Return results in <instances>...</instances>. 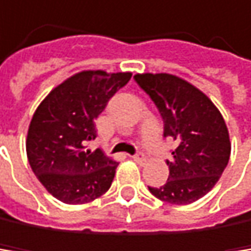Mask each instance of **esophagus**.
<instances>
[{"mask_svg": "<svg viewBox=\"0 0 251 251\" xmlns=\"http://www.w3.org/2000/svg\"><path fill=\"white\" fill-rule=\"evenodd\" d=\"M132 159H134L137 164H140V166H143V164L146 162V155L140 152V153H135V155L132 156Z\"/></svg>", "mask_w": 251, "mask_h": 251, "instance_id": "obj_1", "label": "esophagus"}]
</instances>
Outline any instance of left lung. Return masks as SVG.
<instances>
[{"mask_svg": "<svg viewBox=\"0 0 251 251\" xmlns=\"http://www.w3.org/2000/svg\"><path fill=\"white\" fill-rule=\"evenodd\" d=\"M134 79L156 105L164 137L177 143L172 159H167V182L149 187V191L167 203H193L211 191L229 162L230 141L225 119L206 95L175 75L143 74Z\"/></svg>", "mask_w": 251, "mask_h": 251, "instance_id": "1", "label": "left lung"}]
</instances>
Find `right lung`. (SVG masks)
Listing matches in <instances>:
<instances>
[{
    "instance_id": "1",
    "label": "right lung",
    "mask_w": 251,
    "mask_h": 251,
    "mask_svg": "<svg viewBox=\"0 0 251 251\" xmlns=\"http://www.w3.org/2000/svg\"><path fill=\"white\" fill-rule=\"evenodd\" d=\"M132 74L85 71L61 82L36 110L26 137V156L42 185L69 205L87 203L107 193L117 162L100 149L95 120Z\"/></svg>"
}]
</instances>
